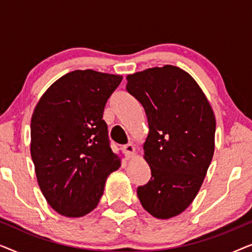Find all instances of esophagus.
I'll return each instance as SVG.
<instances>
[{
    "instance_id": "1",
    "label": "esophagus",
    "mask_w": 252,
    "mask_h": 252,
    "mask_svg": "<svg viewBox=\"0 0 252 252\" xmlns=\"http://www.w3.org/2000/svg\"><path fill=\"white\" fill-rule=\"evenodd\" d=\"M124 151H125V154L127 155V156L132 157V156H134V154L136 153V147L134 146L133 143H128V144H126V146H124Z\"/></svg>"
}]
</instances>
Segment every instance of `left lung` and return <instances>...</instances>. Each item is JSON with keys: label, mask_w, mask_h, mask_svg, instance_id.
I'll use <instances>...</instances> for the list:
<instances>
[{"label": "left lung", "mask_w": 252, "mask_h": 252, "mask_svg": "<svg viewBox=\"0 0 252 252\" xmlns=\"http://www.w3.org/2000/svg\"><path fill=\"white\" fill-rule=\"evenodd\" d=\"M126 79L149 124L143 158L151 180L137 188V196L155 218H173L191 204L204 181L215 153V113L195 79L178 66L147 68Z\"/></svg>", "instance_id": "1"}]
</instances>
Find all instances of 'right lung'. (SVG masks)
<instances>
[{"label": "right lung", "instance_id": "1", "mask_svg": "<svg viewBox=\"0 0 252 252\" xmlns=\"http://www.w3.org/2000/svg\"><path fill=\"white\" fill-rule=\"evenodd\" d=\"M122 75L75 70L54 82L31 119V156L51 208L80 218L97 206L106 179L122 165L103 120L106 101Z\"/></svg>", "mask_w": 252, "mask_h": 252}]
</instances>
